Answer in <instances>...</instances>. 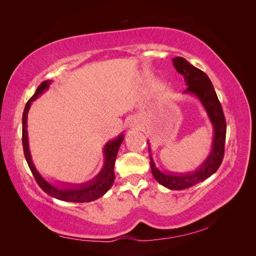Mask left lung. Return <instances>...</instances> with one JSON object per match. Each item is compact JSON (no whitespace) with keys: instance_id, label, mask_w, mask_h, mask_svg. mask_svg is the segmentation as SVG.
<instances>
[{"instance_id":"1","label":"left lung","mask_w":256,"mask_h":256,"mask_svg":"<svg viewBox=\"0 0 256 256\" xmlns=\"http://www.w3.org/2000/svg\"><path fill=\"white\" fill-rule=\"evenodd\" d=\"M173 65L177 72L184 76L186 84L188 88L184 90L186 94L194 95L202 102L207 112L209 120H210L214 127V141L212 150L208 157L203 162L196 172L186 174H174V173H162L160 170L154 166V162L150 154V147L148 144V152L150 158L152 173L159 184L164 186L166 188L171 190H184L188 189L200 182L207 180L222 164L224 157V144H226V122L224 118L221 104L216 94L214 85L208 78V76L200 69L191 65L187 60L177 56L173 60Z\"/></svg>"}]
</instances>
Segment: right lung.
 Here are the masks:
<instances>
[{"instance_id": "add662e5", "label": "right lung", "mask_w": 256, "mask_h": 256, "mask_svg": "<svg viewBox=\"0 0 256 256\" xmlns=\"http://www.w3.org/2000/svg\"><path fill=\"white\" fill-rule=\"evenodd\" d=\"M51 81L47 80L44 81L40 86L37 88L35 94L28 99V102L26 104L24 111L22 114V145H23V152H24V156L30 172L33 173L35 180L38 186L52 198H56L60 200H65V202H74V203H85V202H92L99 198H102L106 192H108L115 180L114 174V164L116 156L120 150V146L124 140V134H120L114 140L108 142L104 145V164L102 171L99 174L88 182L81 184L78 186H70L67 184L65 187H56L49 184L44 178L38 173L36 170L32 157H30V152L28 150V112L30 110V106L32 104V102L42 95V92L48 90Z\"/></svg>"}]
</instances>
